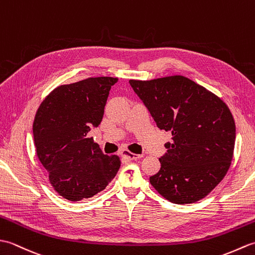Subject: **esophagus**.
Wrapping results in <instances>:
<instances>
[{"label":"esophagus","instance_id":"obj_1","mask_svg":"<svg viewBox=\"0 0 255 255\" xmlns=\"http://www.w3.org/2000/svg\"><path fill=\"white\" fill-rule=\"evenodd\" d=\"M122 155L124 156V158H126L128 160H136V159L142 158V154L131 153V152H129V151H127V150H123L122 151Z\"/></svg>","mask_w":255,"mask_h":255}]
</instances>
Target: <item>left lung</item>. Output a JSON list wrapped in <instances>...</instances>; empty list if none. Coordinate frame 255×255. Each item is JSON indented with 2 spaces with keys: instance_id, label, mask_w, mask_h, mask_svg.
<instances>
[{
  "instance_id": "1",
  "label": "left lung",
  "mask_w": 255,
  "mask_h": 255,
  "mask_svg": "<svg viewBox=\"0 0 255 255\" xmlns=\"http://www.w3.org/2000/svg\"><path fill=\"white\" fill-rule=\"evenodd\" d=\"M129 84L156 126L172 133L151 185L174 204L207 196L227 174L234 155L236 124L228 106L182 75Z\"/></svg>"
}]
</instances>
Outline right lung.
Listing matches in <instances>:
<instances>
[{"label": "right lung", "instance_id": "right-lung-1", "mask_svg": "<svg viewBox=\"0 0 255 255\" xmlns=\"http://www.w3.org/2000/svg\"><path fill=\"white\" fill-rule=\"evenodd\" d=\"M116 78H89L61 85L42 101L32 133L37 156L53 188L72 202L103 191L121 167L117 155L108 156L89 138L101 124Z\"/></svg>", "mask_w": 255, "mask_h": 255}]
</instances>
